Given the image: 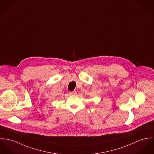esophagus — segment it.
I'll return each mask as SVG.
<instances>
[{"label": "esophagus", "instance_id": "esophagus-1", "mask_svg": "<svg viewBox=\"0 0 154 154\" xmlns=\"http://www.w3.org/2000/svg\"><path fill=\"white\" fill-rule=\"evenodd\" d=\"M77 94V92L75 91H70L69 93V95H75Z\"/></svg>", "mask_w": 154, "mask_h": 154}]
</instances>
